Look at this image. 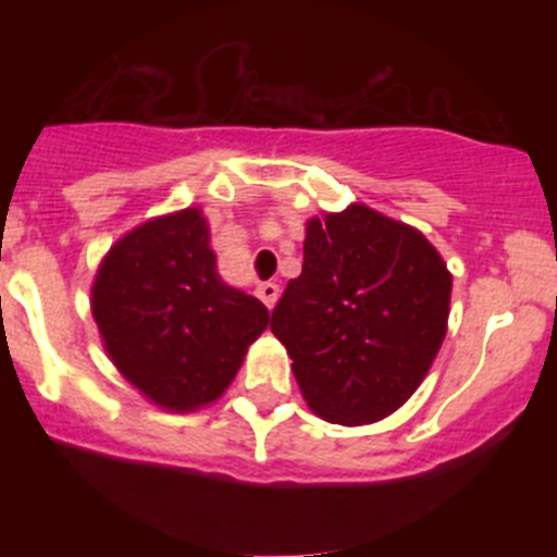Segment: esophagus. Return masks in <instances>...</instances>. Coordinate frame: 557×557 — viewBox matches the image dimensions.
<instances>
[{"instance_id":"obj_1","label":"esophagus","mask_w":557,"mask_h":557,"mask_svg":"<svg viewBox=\"0 0 557 557\" xmlns=\"http://www.w3.org/2000/svg\"><path fill=\"white\" fill-rule=\"evenodd\" d=\"M256 295H259V298H262L264 307L273 309V307H275V301H278V284H273V282H262V284H259V287H256Z\"/></svg>"}]
</instances>
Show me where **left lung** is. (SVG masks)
<instances>
[{
    "label": "left lung",
    "mask_w": 557,
    "mask_h": 557,
    "mask_svg": "<svg viewBox=\"0 0 557 557\" xmlns=\"http://www.w3.org/2000/svg\"><path fill=\"white\" fill-rule=\"evenodd\" d=\"M451 273L412 225L366 203L307 220L304 268L270 332L329 424H376L418 391L449 329Z\"/></svg>",
    "instance_id": "obj_1"
}]
</instances>
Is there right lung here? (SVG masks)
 Listing matches in <instances>:
<instances>
[{"label": "right lung", "instance_id": "right-lung-1", "mask_svg": "<svg viewBox=\"0 0 557 557\" xmlns=\"http://www.w3.org/2000/svg\"><path fill=\"white\" fill-rule=\"evenodd\" d=\"M91 314L113 368L166 412L214 405L270 323L259 298L220 278L198 206L111 245L91 284Z\"/></svg>", "mask_w": 557, "mask_h": 557}]
</instances>
